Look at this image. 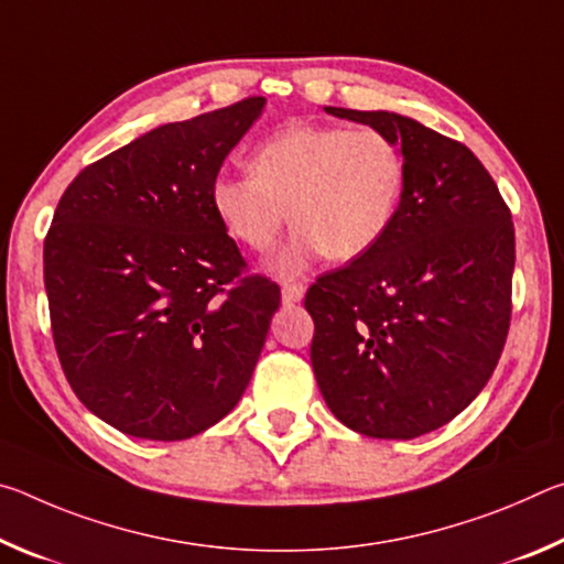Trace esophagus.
<instances>
[{
	"instance_id": "1",
	"label": "esophagus",
	"mask_w": 564,
	"mask_h": 564,
	"mask_svg": "<svg viewBox=\"0 0 564 564\" xmlns=\"http://www.w3.org/2000/svg\"><path fill=\"white\" fill-rule=\"evenodd\" d=\"M303 295H305V289L301 283H283V289H281V299H283V303H301L303 301Z\"/></svg>"
}]
</instances>
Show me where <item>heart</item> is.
Segmentation results:
<instances>
[{
	"instance_id": "heart-1",
	"label": "heart",
	"mask_w": 564,
	"mask_h": 564,
	"mask_svg": "<svg viewBox=\"0 0 564 564\" xmlns=\"http://www.w3.org/2000/svg\"><path fill=\"white\" fill-rule=\"evenodd\" d=\"M251 169L212 181V208L226 234L265 251L295 221L269 271L295 279L321 256L352 261L393 226L405 191V156L378 129L289 127L256 147Z\"/></svg>"
}]
</instances>
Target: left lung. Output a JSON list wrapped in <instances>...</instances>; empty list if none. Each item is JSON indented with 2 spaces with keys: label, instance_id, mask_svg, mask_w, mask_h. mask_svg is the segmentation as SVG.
Returning <instances> with one entry per match:
<instances>
[{
  "label": "left lung",
  "instance_id": "obj_1",
  "mask_svg": "<svg viewBox=\"0 0 564 564\" xmlns=\"http://www.w3.org/2000/svg\"><path fill=\"white\" fill-rule=\"evenodd\" d=\"M326 111L388 133L408 176L388 234L305 293L313 373L350 431L410 441L463 413L498 366L512 311L510 208L460 141L395 111Z\"/></svg>",
  "mask_w": 564,
  "mask_h": 564
}]
</instances>
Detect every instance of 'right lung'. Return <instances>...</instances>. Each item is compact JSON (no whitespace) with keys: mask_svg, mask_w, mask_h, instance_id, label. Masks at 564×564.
Wrapping results in <instances>:
<instances>
[{"mask_svg":"<svg viewBox=\"0 0 564 564\" xmlns=\"http://www.w3.org/2000/svg\"><path fill=\"white\" fill-rule=\"evenodd\" d=\"M265 99L164 123L76 176L44 241L54 346L76 398L117 431L186 441L241 400L281 305L208 191Z\"/></svg>","mask_w":564,"mask_h":564,"instance_id":"add662e5","label":"right lung"}]
</instances>
